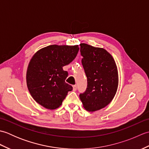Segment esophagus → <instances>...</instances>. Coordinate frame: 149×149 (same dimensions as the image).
Wrapping results in <instances>:
<instances>
[{
    "label": "esophagus",
    "instance_id": "esophagus-1",
    "mask_svg": "<svg viewBox=\"0 0 149 149\" xmlns=\"http://www.w3.org/2000/svg\"><path fill=\"white\" fill-rule=\"evenodd\" d=\"M77 90V85H73V91H76Z\"/></svg>",
    "mask_w": 149,
    "mask_h": 149
}]
</instances>
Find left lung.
Returning a JSON list of instances; mask_svg holds the SVG:
<instances>
[{"label":"left lung","instance_id":"left-lung-1","mask_svg":"<svg viewBox=\"0 0 149 149\" xmlns=\"http://www.w3.org/2000/svg\"><path fill=\"white\" fill-rule=\"evenodd\" d=\"M82 65L87 77V88L79 95L88 111H95L108 105L118 84V70L112 56L106 50L81 43Z\"/></svg>","mask_w":149,"mask_h":149}]
</instances>
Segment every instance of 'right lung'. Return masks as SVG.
I'll list each match as a JSON object with an SVG mask.
<instances>
[{"instance_id": "right-lung-1", "label": "right lung", "mask_w": 149, "mask_h": 149, "mask_svg": "<svg viewBox=\"0 0 149 149\" xmlns=\"http://www.w3.org/2000/svg\"><path fill=\"white\" fill-rule=\"evenodd\" d=\"M78 45H52L39 50L28 65L26 81L28 90L37 103L47 109L61 105L72 86L65 83L68 72L63 67L76 57Z\"/></svg>"}]
</instances>
